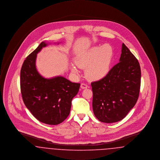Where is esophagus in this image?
<instances>
[{
	"instance_id": "34e87169",
	"label": "esophagus",
	"mask_w": 160,
	"mask_h": 160,
	"mask_svg": "<svg viewBox=\"0 0 160 160\" xmlns=\"http://www.w3.org/2000/svg\"><path fill=\"white\" fill-rule=\"evenodd\" d=\"M81 88L83 89H86V88H88V85L86 84L82 83L81 84Z\"/></svg>"
}]
</instances>
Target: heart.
Listing matches in <instances>:
<instances>
[{
  "label": "heart",
  "mask_w": 160,
  "mask_h": 160,
  "mask_svg": "<svg viewBox=\"0 0 160 160\" xmlns=\"http://www.w3.org/2000/svg\"><path fill=\"white\" fill-rule=\"evenodd\" d=\"M114 50L108 44L93 47L78 57L76 60L77 65L86 69V76L92 81H99L109 73L113 59ZM72 72H77L78 69L71 65Z\"/></svg>",
  "instance_id": "1"
}]
</instances>
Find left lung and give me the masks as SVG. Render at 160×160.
<instances>
[{"instance_id":"1","label":"left lung","mask_w":160,"mask_h":160,"mask_svg":"<svg viewBox=\"0 0 160 160\" xmlns=\"http://www.w3.org/2000/svg\"><path fill=\"white\" fill-rule=\"evenodd\" d=\"M140 82L138 60L123 43L119 62L104 78L91 83L96 118L104 123L121 121L137 102Z\"/></svg>"}]
</instances>
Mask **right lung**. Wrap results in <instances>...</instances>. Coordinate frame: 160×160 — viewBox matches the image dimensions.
Here are the masks:
<instances>
[{
    "label": "right lung",
    "mask_w": 160,
    "mask_h": 160,
    "mask_svg": "<svg viewBox=\"0 0 160 160\" xmlns=\"http://www.w3.org/2000/svg\"><path fill=\"white\" fill-rule=\"evenodd\" d=\"M47 43L42 42L24 61L20 71V89L26 107L39 121L58 125L68 116L71 101L80 84L62 76L46 78L36 68L38 52Z\"/></svg>",
    "instance_id": "right-lung-1"
}]
</instances>
